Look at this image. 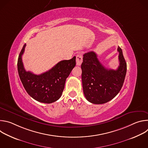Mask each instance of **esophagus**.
<instances>
[{
    "mask_svg": "<svg viewBox=\"0 0 148 148\" xmlns=\"http://www.w3.org/2000/svg\"><path fill=\"white\" fill-rule=\"evenodd\" d=\"M82 62V56L81 54H77L76 56V64L77 66H80Z\"/></svg>",
    "mask_w": 148,
    "mask_h": 148,
    "instance_id": "esophagus-1",
    "label": "esophagus"
}]
</instances>
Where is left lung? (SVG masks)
<instances>
[{"mask_svg": "<svg viewBox=\"0 0 148 148\" xmlns=\"http://www.w3.org/2000/svg\"><path fill=\"white\" fill-rule=\"evenodd\" d=\"M118 51L119 66L116 70L105 68L92 51L83 55L81 66L82 88L89 102L95 104L106 103L112 99L122 88L126 73V62L119 46Z\"/></svg>", "mask_w": 148, "mask_h": 148, "instance_id": "obj_1", "label": "left lung"}]
</instances>
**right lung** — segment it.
<instances>
[{
	"label": "right lung",
	"mask_w": 148,
	"mask_h": 148,
	"mask_svg": "<svg viewBox=\"0 0 148 148\" xmlns=\"http://www.w3.org/2000/svg\"><path fill=\"white\" fill-rule=\"evenodd\" d=\"M26 46L25 44L17 61L19 77L25 89L38 102L50 103L57 101L64 90L66 78L75 66V56L69 60L61 61L49 71L36 75L26 71L24 68L22 57Z\"/></svg>",
	"instance_id": "add662e5"
}]
</instances>
